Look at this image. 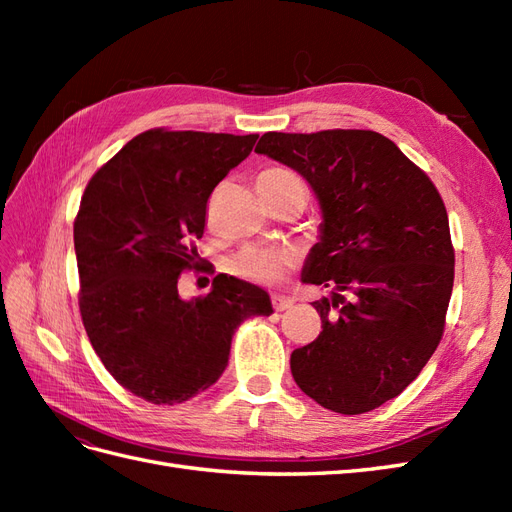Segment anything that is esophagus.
<instances>
[{
  "instance_id": "34e87169",
  "label": "esophagus",
  "mask_w": 512,
  "mask_h": 512,
  "mask_svg": "<svg viewBox=\"0 0 512 512\" xmlns=\"http://www.w3.org/2000/svg\"><path fill=\"white\" fill-rule=\"evenodd\" d=\"M271 305H273L275 312H284V309H290L294 305V299L284 297V294H273Z\"/></svg>"
}]
</instances>
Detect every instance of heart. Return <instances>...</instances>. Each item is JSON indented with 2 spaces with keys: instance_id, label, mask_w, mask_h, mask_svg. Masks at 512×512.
<instances>
[{
  "instance_id": "b5f03b06",
  "label": "heart",
  "mask_w": 512,
  "mask_h": 512,
  "mask_svg": "<svg viewBox=\"0 0 512 512\" xmlns=\"http://www.w3.org/2000/svg\"><path fill=\"white\" fill-rule=\"evenodd\" d=\"M258 190L262 194L286 192L290 188H303L301 179L290 168L273 166L262 170L258 175ZM297 265V252L292 247H271V245H245L230 258L228 269L232 275L241 277L245 282H254L262 286L282 284L292 267Z\"/></svg>"
}]
</instances>
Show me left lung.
Instances as JSON below:
<instances>
[{
    "mask_svg": "<svg viewBox=\"0 0 512 512\" xmlns=\"http://www.w3.org/2000/svg\"><path fill=\"white\" fill-rule=\"evenodd\" d=\"M258 153L301 173L324 213L303 282L322 331L290 354L292 378L322 408L363 414L421 374L446 327L455 247L436 185L374 130L267 132Z\"/></svg>",
    "mask_w": 512,
    "mask_h": 512,
    "instance_id": "8db88e82",
    "label": "left lung"
}]
</instances>
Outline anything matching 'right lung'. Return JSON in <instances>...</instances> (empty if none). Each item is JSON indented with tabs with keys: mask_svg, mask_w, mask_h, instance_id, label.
Returning <instances> with one entry per match:
<instances>
[{
	"mask_svg": "<svg viewBox=\"0 0 512 512\" xmlns=\"http://www.w3.org/2000/svg\"><path fill=\"white\" fill-rule=\"evenodd\" d=\"M256 138L153 128L83 192L74 218L83 327L108 374L149 404H183L209 389L239 324L273 312L265 290L224 273L194 301L177 290L181 273L209 269L196 252L209 196Z\"/></svg>",
	"mask_w": 512,
	"mask_h": 512,
	"instance_id": "right-lung-1",
	"label": "right lung"
}]
</instances>
